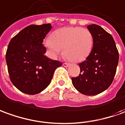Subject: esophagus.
<instances>
[{
    "mask_svg": "<svg viewBox=\"0 0 125 125\" xmlns=\"http://www.w3.org/2000/svg\"><path fill=\"white\" fill-rule=\"evenodd\" d=\"M69 65H70V64H69V63H66V62L63 63V66L64 67H69Z\"/></svg>",
    "mask_w": 125,
    "mask_h": 125,
    "instance_id": "1",
    "label": "esophagus"
}]
</instances>
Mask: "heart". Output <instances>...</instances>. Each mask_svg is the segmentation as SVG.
I'll return each mask as SVG.
<instances>
[{
  "instance_id": "obj_1",
  "label": "heart",
  "mask_w": 125,
  "mask_h": 125,
  "mask_svg": "<svg viewBox=\"0 0 125 125\" xmlns=\"http://www.w3.org/2000/svg\"><path fill=\"white\" fill-rule=\"evenodd\" d=\"M93 44L92 32L87 28L77 26L57 29L44 41L45 48L53 57H57L63 49V56L74 62L84 61L91 53Z\"/></svg>"
}]
</instances>
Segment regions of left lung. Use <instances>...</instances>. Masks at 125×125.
Instances as JSON below:
<instances>
[{
  "label": "left lung",
  "instance_id": "left-lung-1",
  "mask_svg": "<svg viewBox=\"0 0 125 125\" xmlns=\"http://www.w3.org/2000/svg\"><path fill=\"white\" fill-rule=\"evenodd\" d=\"M94 39L90 55L79 64L80 73L72 77L75 89L85 95H96L107 89L113 82L119 54L112 36L97 24L88 26Z\"/></svg>",
  "mask_w": 125,
  "mask_h": 125
}]
</instances>
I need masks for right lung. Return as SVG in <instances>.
Listing matches in <instances>:
<instances>
[{
	"label": "right lung",
	"mask_w": 125,
	"mask_h": 125,
	"mask_svg": "<svg viewBox=\"0 0 125 125\" xmlns=\"http://www.w3.org/2000/svg\"><path fill=\"white\" fill-rule=\"evenodd\" d=\"M50 24H32L11 39L6 52L10 80L18 90L36 94L51 82L54 71L62 62L46 57L43 41L51 30Z\"/></svg>",
	"instance_id": "1"
}]
</instances>
